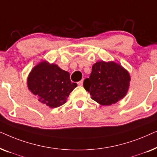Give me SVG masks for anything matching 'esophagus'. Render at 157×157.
Masks as SVG:
<instances>
[{
  "label": "esophagus",
  "mask_w": 157,
  "mask_h": 157,
  "mask_svg": "<svg viewBox=\"0 0 157 157\" xmlns=\"http://www.w3.org/2000/svg\"><path fill=\"white\" fill-rule=\"evenodd\" d=\"M77 83H78V86H83V79H82V80H81L80 81H78V82Z\"/></svg>",
  "instance_id": "obj_1"
}]
</instances>
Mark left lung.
<instances>
[{"mask_svg":"<svg viewBox=\"0 0 157 157\" xmlns=\"http://www.w3.org/2000/svg\"><path fill=\"white\" fill-rule=\"evenodd\" d=\"M128 71L114 61H100L92 66L89 78L83 86L91 98L102 106L114 104L125 97L129 89Z\"/></svg>","mask_w":157,"mask_h":157,"instance_id":"1","label":"left lung"}]
</instances>
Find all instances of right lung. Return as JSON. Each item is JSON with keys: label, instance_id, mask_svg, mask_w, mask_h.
<instances>
[{"label": "right lung", "instance_id": "right-lung-1", "mask_svg": "<svg viewBox=\"0 0 157 157\" xmlns=\"http://www.w3.org/2000/svg\"><path fill=\"white\" fill-rule=\"evenodd\" d=\"M27 86L40 102L50 108H56L65 104L77 84L71 83L68 71L44 60L32 68Z\"/></svg>", "mask_w": 157, "mask_h": 157}]
</instances>
